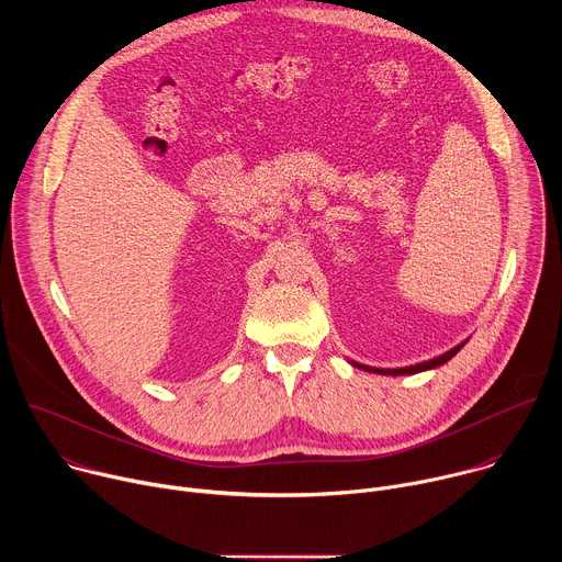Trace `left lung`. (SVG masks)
<instances>
[{
	"instance_id": "8db88e82",
	"label": "left lung",
	"mask_w": 562,
	"mask_h": 562,
	"mask_svg": "<svg viewBox=\"0 0 562 562\" xmlns=\"http://www.w3.org/2000/svg\"><path fill=\"white\" fill-rule=\"evenodd\" d=\"M467 342V340H464ZM464 342L462 345H458V347H453L451 351H447V353H442V356H438V358H434V360H427V362H418V364H412V367H400V369H375V367H367V364H360V362H353L351 360V364L353 367H358V369H362V371H371V373H380V375H412V373H420V371H429V369H436V367H440V364H445V362H449L462 347H464Z\"/></svg>"
}]
</instances>
